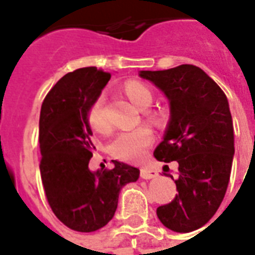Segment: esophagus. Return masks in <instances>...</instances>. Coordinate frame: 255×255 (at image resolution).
Returning a JSON list of instances; mask_svg holds the SVG:
<instances>
[{"label":"esophagus","mask_w":255,"mask_h":255,"mask_svg":"<svg viewBox=\"0 0 255 255\" xmlns=\"http://www.w3.org/2000/svg\"><path fill=\"white\" fill-rule=\"evenodd\" d=\"M157 175H158V173H157L154 169L149 168V166L144 165L140 168V177H142V179H146V180H147V179H153V177H155Z\"/></svg>","instance_id":"1"}]
</instances>
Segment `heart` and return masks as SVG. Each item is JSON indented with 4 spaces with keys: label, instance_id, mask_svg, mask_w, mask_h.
I'll return each mask as SVG.
<instances>
[{
    "label": "heart",
    "instance_id": "1",
    "mask_svg": "<svg viewBox=\"0 0 255 255\" xmlns=\"http://www.w3.org/2000/svg\"><path fill=\"white\" fill-rule=\"evenodd\" d=\"M126 93L135 105L139 108H147L153 101V91L146 84L131 80L126 83ZM87 119L95 131L105 132L109 129V122L105 111V98L98 95L87 111ZM153 131L147 126H139L132 129L119 132L111 143V153L119 160L136 161L140 160L146 150L153 142Z\"/></svg>",
    "mask_w": 255,
    "mask_h": 255
}]
</instances>
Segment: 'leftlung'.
<instances>
[{
    "label": "left lung",
    "mask_w": 255,
    "mask_h": 255,
    "mask_svg": "<svg viewBox=\"0 0 255 255\" xmlns=\"http://www.w3.org/2000/svg\"><path fill=\"white\" fill-rule=\"evenodd\" d=\"M139 75L162 90L171 106V119L154 157L179 164L175 180L179 194L157 208V216L169 230L191 232L213 217L230 183L235 146L228 100L219 84L195 65Z\"/></svg>",
    "instance_id": "8db88e82"
}]
</instances>
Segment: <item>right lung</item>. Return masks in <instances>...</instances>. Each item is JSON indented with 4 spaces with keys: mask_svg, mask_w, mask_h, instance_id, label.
<instances>
[{
    "mask_svg": "<svg viewBox=\"0 0 255 255\" xmlns=\"http://www.w3.org/2000/svg\"><path fill=\"white\" fill-rule=\"evenodd\" d=\"M111 79L95 67L79 68L53 86L39 116L42 184L53 213L78 232H94L115 216L119 194L136 182L139 169L113 161L112 169L91 172V142L87 111Z\"/></svg>",
    "mask_w": 255,
    "mask_h": 255,
    "instance_id": "right-lung-1",
    "label": "right lung"
}]
</instances>
